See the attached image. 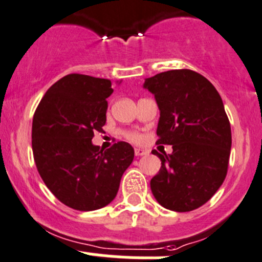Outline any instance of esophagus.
<instances>
[{"instance_id":"obj_1","label":"esophagus","mask_w":262,"mask_h":262,"mask_svg":"<svg viewBox=\"0 0 262 262\" xmlns=\"http://www.w3.org/2000/svg\"><path fill=\"white\" fill-rule=\"evenodd\" d=\"M147 152H149L147 150L141 149V147H135V155L136 157H142V155H146Z\"/></svg>"}]
</instances>
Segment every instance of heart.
<instances>
[{
	"label": "heart",
	"instance_id": "b5f03b06",
	"mask_svg": "<svg viewBox=\"0 0 262 262\" xmlns=\"http://www.w3.org/2000/svg\"><path fill=\"white\" fill-rule=\"evenodd\" d=\"M123 136L126 137L127 140H130L132 142H140L141 141V135L136 131H125L123 132Z\"/></svg>",
	"mask_w": 262,
	"mask_h": 262
}]
</instances>
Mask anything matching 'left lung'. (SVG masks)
<instances>
[{
    "label": "left lung",
    "instance_id": "left-lung-1",
    "mask_svg": "<svg viewBox=\"0 0 262 262\" xmlns=\"http://www.w3.org/2000/svg\"><path fill=\"white\" fill-rule=\"evenodd\" d=\"M160 111L157 144L172 145V154H152L162 162L150 181L158 203L185 213L208 203L224 182L232 132L219 93L192 70H170L145 79Z\"/></svg>",
    "mask_w": 262,
    "mask_h": 262
}]
</instances>
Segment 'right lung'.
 Returning a JSON list of instances; mask_svg holds the SVG:
<instances>
[{
	"mask_svg": "<svg viewBox=\"0 0 262 262\" xmlns=\"http://www.w3.org/2000/svg\"><path fill=\"white\" fill-rule=\"evenodd\" d=\"M108 79L70 74L54 82L33 117L35 165L52 193L69 208L92 211L116 198L134 147L120 141L105 151L93 145L107 121Z\"/></svg>",
	"mask_w": 262,
	"mask_h": 262,
	"instance_id": "add662e5",
	"label": "right lung"
}]
</instances>
